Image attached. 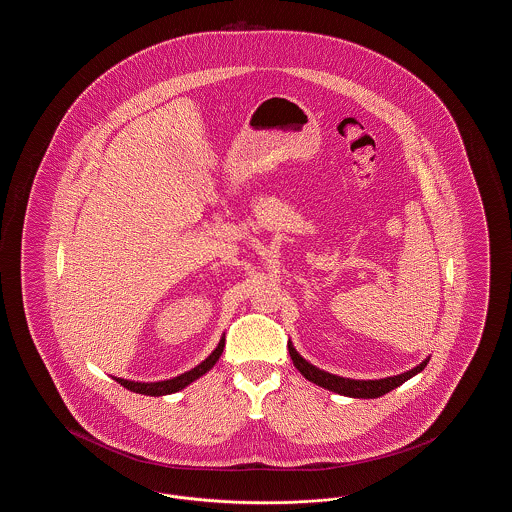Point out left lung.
Masks as SVG:
<instances>
[{
  "instance_id": "8db88e82",
  "label": "left lung",
  "mask_w": 512,
  "mask_h": 512,
  "mask_svg": "<svg viewBox=\"0 0 512 512\" xmlns=\"http://www.w3.org/2000/svg\"><path fill=\"white\" fill-rule=\"evenodd\" d=\"M288 351L292 357L293 365L295 368L313 384H317L324 390L334 391L340 393L345 397H357V399H376L380 395H386L388 391L395 390L397 386L405 384L409 378H413L414 374H418L420 370H424V366L428 365L430 357L424 359L418 366H414L411 370L397 374V376H390V378H380V380H351V378H341L336 374L324 372L317 366L311 365L309 361H305L293 347L292 343H288Z\"/></svg>"
}]
</instances>
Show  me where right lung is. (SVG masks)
Wrapping results in <instances>:
<instances>
[{
    "label": "right lung",
    "instance_id": "add662e5",
    "mask_svg": "<svg viewBox=\"0 0 512 512\" xmlns=\"http://www.w3.org/2000/svg\"><path fill=\"white\" fill-rule=\"evenodd\" d=\"M222 349H224V338L219 341L217 349L201 363V365L195 366L192 370L171 378V380H163V382H130V380H124V378H115L121 386H124L126 390L134 391V393H142V395H153V397H159V395H169V393H176V391L184 390L188 384H192L194 380H197L199 376H203L207 370H211L215 363L219 361L220 355H222Z\"/></svg>",
    "mask_w": 512,
    "mask_h": 512
}]
</instances>
